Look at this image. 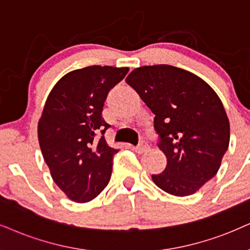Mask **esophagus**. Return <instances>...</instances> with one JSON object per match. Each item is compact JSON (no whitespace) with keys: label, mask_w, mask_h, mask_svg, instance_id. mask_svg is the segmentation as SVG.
I'll use <instances>...</instances> for the list:
<instances>
[{"label":"esophagus","mask_w":250,"mask_h":250,"mask_svg":"<svg viewBox=\"0 0 250 250\" xmlns=\"http://www.w3.org/2000/svg\"><path fill=\"white\" fill-rule=\"evenodd\" d=\"M134 150L137 153H144V152H146V151L148 150V144L145 141H142L141 143L137 145V146L134 147Z\"/></svg>","instance_id":"esophagus-1"}]
</instances>
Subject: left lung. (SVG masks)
<instances>
[{"label":"left lung","instance_id":"left-lung-1","mask_svg":"<svg viewBox=\"0 0 250 250\" xmlns=\"http://www.w3.org/2000/svg\"><path fill=\"white\" fill-rule=\"evenodd\" d=\"M154 115L158 147L167 158L153 182L174 196L194 194L217 174L229 143L219 97L200 77L173 65H145L127 78Z\"/></svg>","mask_w":250,"mask_h":250}]
</instances>
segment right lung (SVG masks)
Here are the masks:
<instances>
[{
  "mask_svg": "<svg viewBox=\"0 0 250 250\" xmlns=\"http://www.w3.org/2000/svg\"><path fill=\"white\" fill-rule=\"evenodd\" d=\"M129 68L92 65L69 72L47 98L38 125L43 159L58 187L77 203L93 200L108 185L113 157L103 119L107 94Z\"/></svg>",
  "mask_w": 250,
  "mask_h": 250,
  "instance_id": "obj_1",
  "label": "right lung"
}]
</instances>
